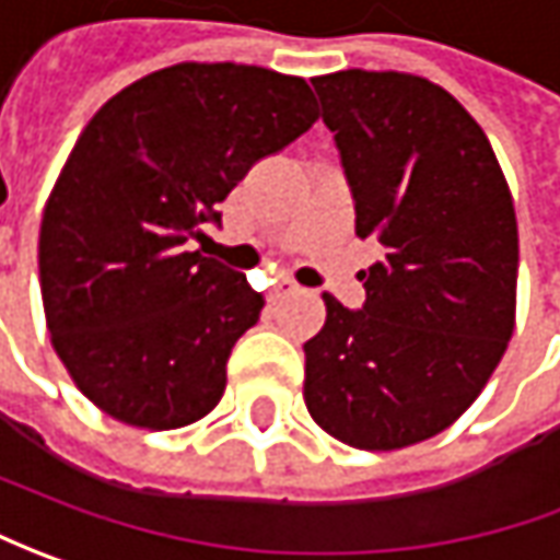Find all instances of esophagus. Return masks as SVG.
Returning <instances> with one entry per match:
<instances>
[{
	"label": "esophagus",
	"instance_id": "1",
	"mask_svg": "<svg viewBox=\"0 0 560 560\" xmlns=\"http://www.w3.org/2000/svg\"><path fill=\"white\" fill-rule=\"evenodd\" d=\"M288 294H298V284H294V281L281 279V281H276L272 288H269V294H266V298H269V300H272V303H276V300L288 298Z\"/></svg>",
	"mask_w": 560,
	"mask_h": 560
}]
</instances>
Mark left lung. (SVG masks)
<instances>
[{
  "mask_svg": "<svg viewBox=\"0 0 560 560\" xmlns=\"http://www.w3.org/2000/svg\"><path fill=\"white\" fill-rule=\"evenodd\" d=\"M353 195L381 247L362 310L325 294L303 343V399L357 450H402L471 406L514 331L517 220L490 139L446 89L406 73L313 77Z\"/></svg>",
  "mask_w": 560,
  "mask_h": 560,
  "instance_id": "1",
  "label": "left lung"
}]
</instances>
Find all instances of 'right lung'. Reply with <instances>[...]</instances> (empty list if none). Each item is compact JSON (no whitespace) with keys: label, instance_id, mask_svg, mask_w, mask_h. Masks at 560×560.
<instances>
[{"label":"right lung","instance_id":"1","mask_svg":"<svg viewBox=\"0 0 560 560\" xmlns=\"http://www.w3.org/2000/svg\"><path fill=\"white\" fill-rule=\"evenodd\" d=\"M316 117L303 77L173 65L89 120L43 213L39 288L55 353L98 409L170 431L220 402L262 294L188 242Z\"/></svg>","mask_w":560,"mask_h":560}]
</instances>
